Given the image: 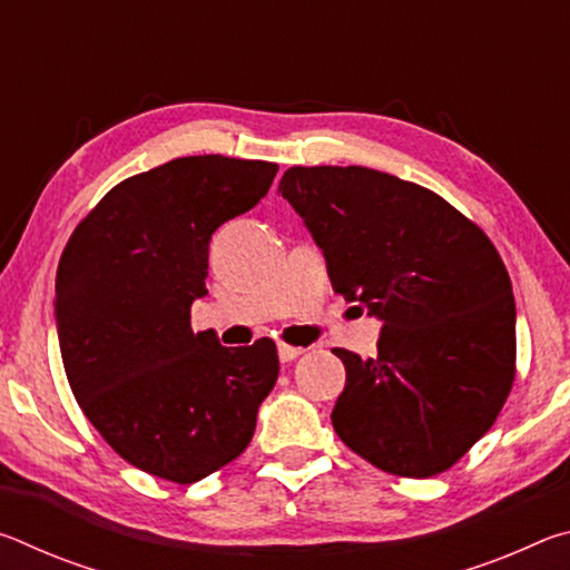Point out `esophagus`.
Here are the masks:
<instances>
[{
	"instance_id": "obj_1",
	"label": "esophagus",
	"mask_w": 570,
	"mask_h": 570,
	"mask_svg": "<svg viewBox=\"0 0 570 570\" xmlns=\"http://www.w3.org/2000/svg\"><path fill=\"white\" fill-rule=\"evenodd\" d=\"M304 350L302 346H288V344H278V360L282 362H294L298 354H302Z\"/></svg>"
}]
</instances>
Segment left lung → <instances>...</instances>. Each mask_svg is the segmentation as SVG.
Instances as JSON below:
<instances>
[{"instance_id":"1","label":"left lung","mask_w":570,"mask_h":570,"mask_svg":"<svg viewBox=\"0 0 570 570\" xmlns=\"http://www.w3.org/2000/svg\"><path fill=\"white\" fill-rule=\"evenodd\" d=\"M278 193L334 292L382 322L377 356L334 350L346 370L336 435L392 475L455 465L515 377V298L495 246L438 193L382 170L296 166Z\"/></svg>"}]
</instances>
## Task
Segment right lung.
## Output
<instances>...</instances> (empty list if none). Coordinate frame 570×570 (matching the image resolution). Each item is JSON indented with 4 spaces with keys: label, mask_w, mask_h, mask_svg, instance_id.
Masks as SVG:
<instances>
[{
    "label": "right lung",
    "mask_w": 570,
    "mask_h": 570,
    "mask_svg": "<svg viewBox=\"0 0 570 570\" xmlns=\"http://www.w3.org/2000/svg\"><path fill=\"white\" fill-rule=\"evenodd\" d=\"M278 166L176 158L115 186L57 268L55 324L85 417L142 472L196 482L248 448L278 377L272 340L228 346L190 330L210 236L254 208Z\"/></svg>",
    "instance_id": "add662e5"
}]
</instances>
